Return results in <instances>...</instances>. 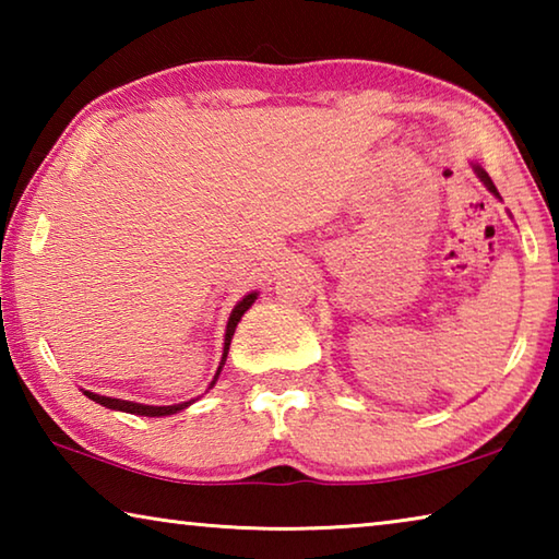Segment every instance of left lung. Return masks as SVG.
I'll return each mask as SVG.
<instances>
[{"label": "left lung", "instance_id": "left-lung-1", "mask_svg": "<svg viewBox=\"0 0 559 559\" xmlns=\"http://www.w3.org/2000/svg\"><path fill=\"white\" fill-rule=\"evenodd\" d=\"M471 167H473V173H476V177L480 179V182H484V185H486V189H488V192H490V194H493V197H498V200H500V194H498V189H496V185H493V179H490V177H488V173H486V169H484V167H480L478 163H471Z\"/></svg>", "mask_w": 559, "mask_h": 559}]
</instances>
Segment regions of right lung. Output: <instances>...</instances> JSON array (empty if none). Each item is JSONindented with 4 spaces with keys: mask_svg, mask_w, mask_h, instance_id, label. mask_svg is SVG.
Masks as SVG:
<instances>
[{
    "mask_svg": "<svg viewBox=\"0 0 559 559\" xmlns=\"http://www.w3.org/2000/svg\"><path fill=\"white\" fill-rule=\"evenodd\" d=\"M257 298H259V293H257V290H251L249 296H243L239 302H236L234 310H231V316H229V320H226V333H224L222 362H219V367H216V374H214V380L210 382V386H206V392H210L212 386L216 384V380H219V374H222V367H224V362H226V355H229V345H231L234 330H236V325H239L241 316L246 313V310H249V308L253 306V300H257ZM83 394H86L88 400H93V402H96V404L106 406V409H116V412H126V414H138V416H169V414H177V412L187 409L189 404H194L197 400H200V396H197V400H189V402L167 404V406H155V404H140V402L116 400V396H103V394H96V392H91V390H83Z\"/></svg>",
    "mask_w": 559,
    "mask_h": 559,
    "instance_id": "right-lung-1",
    "label": "right lung"
}]
</instances>
